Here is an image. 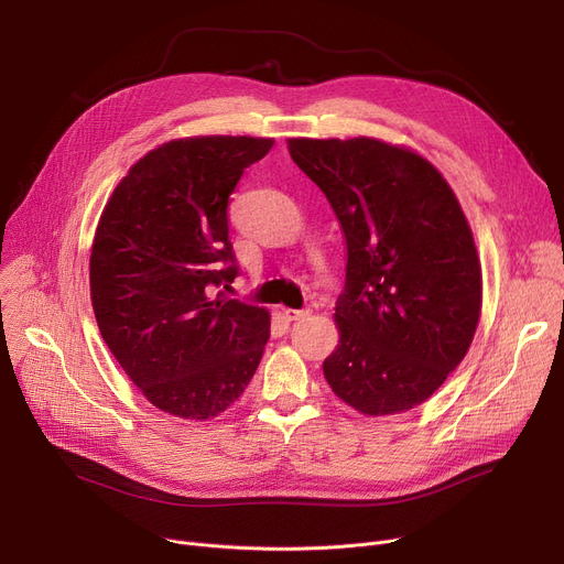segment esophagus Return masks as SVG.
Returning a JSON list of instances; mask_svg holds the SVG:
<instances>
[{"label": "esophagus", "mask_w": 564, "mask_h": 564, "mask_svg": "<svg viewBox=\"0 0 564 564\" xmlns=\"http://www.w3.org/2000/svg\"><path fill=\"white\" fill-rule=\"evenodd\" d=\"M283 315L288 322H294V319H302L308 315V311H297V308H283Z\"/></svg>", "instance_id": "1"}]
</instances>
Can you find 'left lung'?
Returning <instances> with one entry per match:
<instances>
[{
    "mask_svg": "<svg viewBox=\"0 0 564 564\" xmlns=\"http://www.w3.org/2000/svg\"><path fill=\"white\" fill-rule=\"evenodd\" d=\"M347 245L332 391L366 416L423 404L478 329L482 270L462 205L423 155L372 137L288 139Z\"/></svg>",
    "mask_w": 564,
    "mask_h": 564,
    "instance_id": "left-lung-1",
    "label": "left lung"
}]
</instances>
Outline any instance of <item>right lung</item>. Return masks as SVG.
Listing matches in <instances>:
<instances>
[{"mask_svg": "<svg viewBox=\"0 0 564 564\" xmlns=\"http://www.w3.org/2000/svg\"><path fill=\"white\" fill-rule=\"evenodd\" d=\"M274 139H173L130 166L100 215L88 281L98 329L160 411L210 421L247 389L270 311L213 294L232 283L228 198Z\"/></svg>", "mask_w": 564, "mask_h": 564, "instance_id": "obj_1", "label": "right lung"}]
</instances>
